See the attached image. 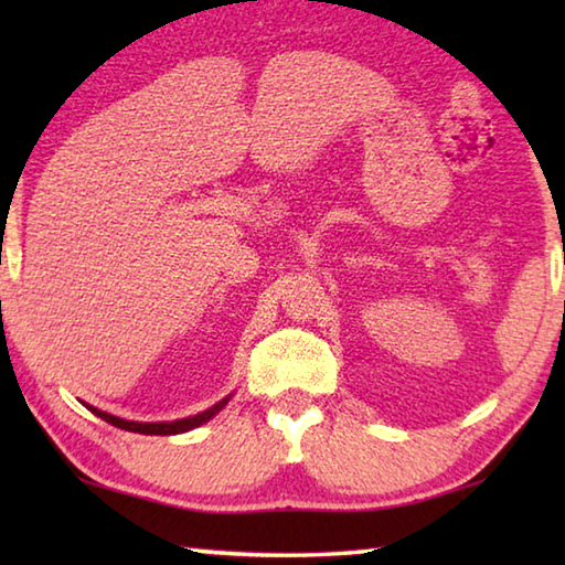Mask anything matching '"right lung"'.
Listing matches in <instances>:
<instances>
[{
	"label": "right lung",
	"mask_w": 565,
	"mask_h": 565,
	"mask_svg": "<svg viewBox=\"0 0 565 565\" xmlns=\"http://www.w3.org/2000/svg\"><path fill=\"white\" fill-rule=\"evenodd\" d=\"M228 401H232V394L218 401V404H214L212 408L202 411V414L177 418V420H127V418L107 414V411H102V408H94L89 404H84V406H87L94 416H99V418L107 420V424L121 428V431L145 434V436H174V434H186V431H191V428H199L202 424H206V420H212L218 414V411H222L228 404Z\"/></svg>",
	"instance_id": "right-lung-1"
}]
</instances>
